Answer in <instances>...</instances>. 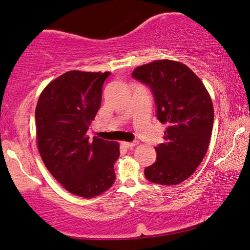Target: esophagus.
Instances as JSON below:
<instances>
[{"mask_svg":"<svg viewBox=\"0 0 250 250\" xmlns=\"http://www.w3.org/2000/svg\"><path fill=\"white\" fill-rule=\"evenodd\" d=\"M121 145L124 146H125V147H133V146H138L139 145V141H133V142H121Z\"/></svg>","mask_w":250,"mask_h":250,"instance_id":"34e87169","label":"esophagus"}]
</instances>
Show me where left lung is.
Segmentation results:
<instances>
[{"label": "left lung", "mask_w": 250, "mask_h": 250, "mask_svg": "<svg viewBox=\"0 0 250 250\" xmlns=\"http://www.w3.org/2000/svg\"><path fill=\"white\" fill-rule=\"evenodd\" d=\"M132 77L150 87L156 117L167 125L145 175L152 183L180 184L195 172L208 149L214 124L208 91L188 66L170 59L139 66Z\"/></svg>", "instance_id": "left-lung-1"}]
</instances>
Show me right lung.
Returning a JSON list of instances; mask_svg holds the SVG:
<instances>
[{"instance_id": "add662e5", "label": "right lung", "mask_w": 250, "mask_h": 250, "mask_svg": "<svg viewBox=\"0 0 250 250\" xmlns=\"http://www.w3.org/2000/svg\"><path fill=\"white\" fill-rule=\"evenodd\" d=\"M104 73L71 70L46 86L35 110L36 139L47 170L67 191L91 198L115 183L119 143L87 131L101 104Z\"/></svg>"}]
</instances>
